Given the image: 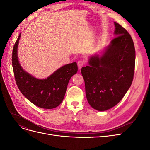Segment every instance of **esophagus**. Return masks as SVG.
<instances>
[{
  "label": "esophagus",
  "mask_w": 150,
  "mask_h": 150,
  "mask_svg": "<svg viewBox=\"0 0 150 150\" xmlns=\"http://www.w3.org/2000/svg\"><path fill=\"white\" fill-rule=\"evenodd\" d=\"M77 63H78V67L79 68V69H81V68L84 65V62L81 59L79 60Z\"/></svg>",
  "instance_id": "obj_1"
}]
</instances>
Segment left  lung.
<instances>
[{"label":"left lung","mask_w":150,"mask_h":150,"mask_svg":"<svg viewBox=\"0 0 150 150\" xmlns=\"http://www.w3.org/2000/svg\"><path fill=\"white\" fill-rule=\"evenodd\" d=\"M116 35L101 56L90 58L89 66L81 69L86 95L90 106L106 111L118 103L133 82L135 48L130 34L115 22Z\"/></svg>","instance_id":"obj_1"}]
</instances>
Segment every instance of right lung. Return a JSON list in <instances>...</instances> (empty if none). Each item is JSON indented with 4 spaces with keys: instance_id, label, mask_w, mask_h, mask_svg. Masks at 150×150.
<instances>
[{
    "instance_id": "right-lung-1",
    "label": "right lung",
    "mask_w": 150,
    "mask_h": 150,
    "mask_svg": "<svg viewBox=\"0 0 150 150\" xmlns=\"http://www.w3.org/2000/svg\"><path fill=\"white\" fill-rule=\"evenodd\" d=\"M19 34L12 50V62L16 84L21 93L39 108L52 109L58 106L64 98L68 83L78 72L76 62L60 67L47 79L35 78L21 67L17 58Z\"/></svg>"
}]
</instances>
